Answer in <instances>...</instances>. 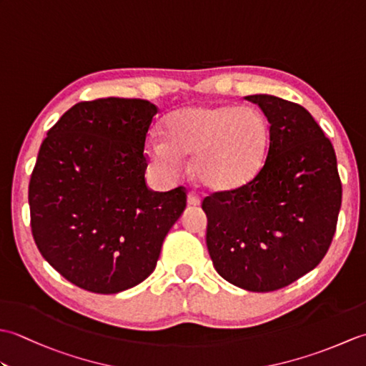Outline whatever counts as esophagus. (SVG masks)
Instances as JSON below:
<instances>
[{
	"mask_svg": "<svg viewBox=\"0 0 366 366\" xmlns=\"http://www.w3.org/2000/svg\"><path fill=\"white\" fill-rule=\"evenodd\" d=\"M187 204L192 206V207H197V206L201 204V199H199L198 195H195V193L190 192L189 195H187Z\"/></svg>",
	"mask_w": 366,
	"mask_h": 366,
	"instance_id": "esophagus-1",
	"label": "esophagus"
}]
</instances>
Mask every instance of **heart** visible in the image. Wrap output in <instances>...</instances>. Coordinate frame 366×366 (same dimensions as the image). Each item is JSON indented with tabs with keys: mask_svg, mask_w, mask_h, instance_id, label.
<instances>
[{
	"mask_svg": "<svg viewBox=\"0 0 366 366\" xmlns=\"http://www.w3.org/2000/svg\"><path fill=\"white\" fill-rule=\"evenodd\" d=\"M163 134L151 135L146 154L160 176L182 173V157H192V173L203 187L231 192L245 187L266 163L270 124L254 107L192 105L171 112Z\"/></svg>",
	"mask_w": 366,
	"mask_h": 366,
	"instance_id": "heart-1",
	"label": "heart"
}]
</instances>
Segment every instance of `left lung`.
<instances>
[{
  "instance_id": "obj_1",
  "label": "left lung",
  "mask_w": 366,
  "mask_h": 366,
  "mask_svg": "<svg viewBox=\"0 0 366 366\" xmlns=\"http://www.w3.org/2000/svg\"><path fill=\"white\" fill-rule=\"evenodd\" d=\"M270 124L267 159L245 187L203 201L215 270L253 292L280 290L327 253L341 207L337 155L305 108L269 94L247 96Z\"/></svg>"
}]
</instances>
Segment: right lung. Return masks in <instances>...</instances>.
<instances>
[{
    "label": "right lung",
    "mask_w": 366,
    "mask_h": 366,
    "mask_svg": "<svg viewBox=\"0 0 366 366\" xmlns=\"http://www.w3.org/2000/svg\"><path fill=\"white\" fill-rule=\"evenodd\" d=\"M157 107L143 99L80 102L46 132L29 181L39 252L69 282L116 294L149 277L187 204L182 187L147 189L144 142Z\"/></svg>",
    "instance_id": "add662e5"
}]
</instances>
